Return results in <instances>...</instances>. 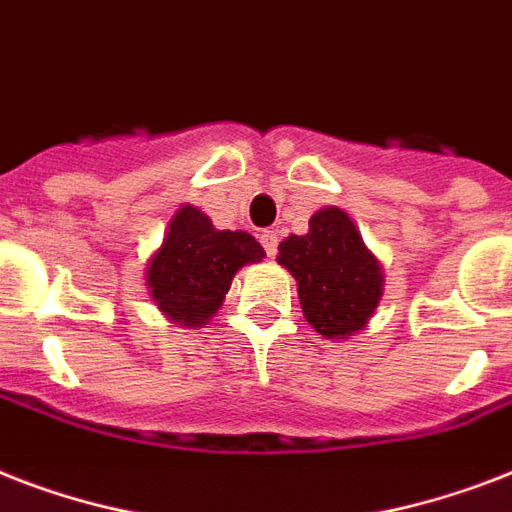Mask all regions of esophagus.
<instances>
[{
	"instance_id": "obj_1",
	"label": "esophagus",
	"mask_w": 512,
	"mask_h": 512,
	"mask_svg": "<svg viewBox=\"0 0 512 512\" xmlns=\"http://www.w3.org/2000/svg\"><path fill=\"white\" fill-rule=\"evenodd\" d=\"M260 244L265 247L268 255H276V247H279V233L276 231H260Z\"/></svg>"
}]
</instances>
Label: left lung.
I'll return each instance as SVG.
<instances>
[{"mask_svg": "<svg viewBox=\"0 0 512 512\" xmlns=\"http://www.w3.org/2000/svg\"><path fill=\"white\" fill-rule=\"evenodd\" d=\"M279 263L295 276L308 324L329 340L356 335L380 305L382 268L342 209H319L305 236L281 241Z\"/></svg>", "mask_w": 512, "mask_h": 512, "instance_id": "obj_1", "label": "left lung"}]
</instances>
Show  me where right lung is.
<instances>
[{
  "instance_id": "obj_1",
  "label": "right lung",
  "mask_w": 512,
  "mask_h": 512,
  "mask_svg": "<svg viewBox=\"0 0 512 512\" xmlns=\"http://www.w3.org/2000/svg\"><path fill=\"white\" fill-rule=\"evenodd\" d=\"M265 249L244 231H217L212 220L185 204L170 220L164 244L146 268V284L167 319L183 327L207 324L247 263H260Z\"/></svg>"
}]
</instances>
